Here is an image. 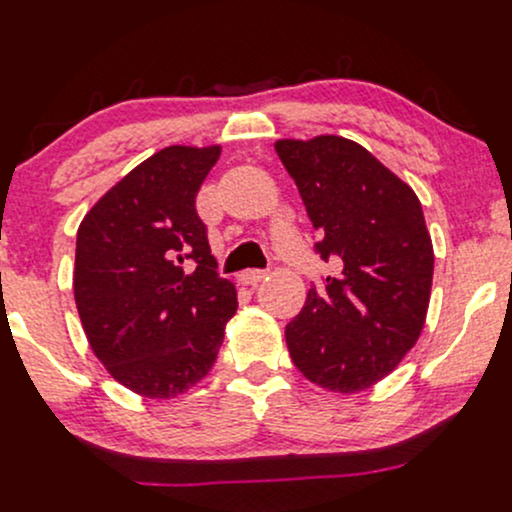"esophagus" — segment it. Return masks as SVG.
<instances>
[{
  "mask_svg": "<svg viewBox=\"0 0 512 512\" xmlns=\"http://www.w3.org/2000/svg\"><path fill=\"white\" fill-rule=\"evenodd\" d=\"M266 278H268V270H244L242 273L244 285H258V282Z\"/></svg>",
  "mask_w": 512,
  "mask_h": 512,
  "instance_id": "1",
  "label": "esophagus"
}]
</instances>
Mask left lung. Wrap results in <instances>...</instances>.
Masks as SVG:
<instances>
[{"instance_id": "left-lung-1", "label": "left lung", "mask_w": 512, "mask_h": 512, "mask_svg": "<svg viewBox=\"0 0 512 512\" xmlns=\"http://www.w3.org/2000/svg\"><path fill=\"white\" fill-rule=\"evenodd\" d=\"M338 275L311 287L287 323L294 366L316 386L359 393L388 376L422 335L434 246L412 186L342 136L275 143Z\"/></svg>"}]
</instances>
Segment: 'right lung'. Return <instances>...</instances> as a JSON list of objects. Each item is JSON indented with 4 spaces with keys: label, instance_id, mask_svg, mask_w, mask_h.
I'll return each instance as SVG.
<instances>
[{
    "label": "right lung",
    "instance_id": "1",
    "mask_svg": "<svg viewBox=\"0 0 512 512\" xmlns=\"http://www.w3.org/2000/svg\"><path fill=\"white\" fill-rule=\"evenodd\" d=\"M220 146H170L88 210L74 299L90 350L143 398H177L218 359L237 290L220 278L196 194Z\"/></svg>",
    "mask_w": 512,
    "mask_h": 512
}]
</instances>
